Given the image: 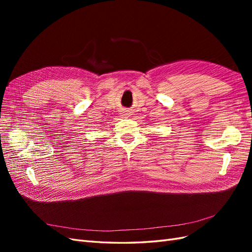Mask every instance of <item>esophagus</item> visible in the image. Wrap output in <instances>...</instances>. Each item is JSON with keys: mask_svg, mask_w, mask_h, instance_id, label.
<instances>
[{"mask_svg": "<svg viewBox=\"0 0 252 252\" xmlns=\"http://www.w3.org/2000/svg\"><path fill=\"white\" fill-rule=\"evenodd\" d=\"M127 114H129V113H127V111H124V116H127Z\"/></svg>", "mask_w": 252, "mask_h": 252, "instance_id": "1", "label": "esophagus"}]
</instances>
